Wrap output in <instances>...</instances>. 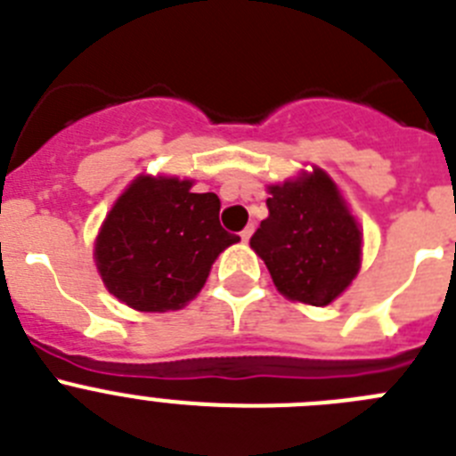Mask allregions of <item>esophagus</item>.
Instances as JSON below:
<instances>
[{"mask_svg":"<svg viewBox=\"0 0 456 456\" xmlns=\"http://www.w3.org/2000/svg\"><path fill=\"white\" fill-rule=\"evenodd\" d=\"M252 233H254V224H248V227H245L243 232H240V238H243L245 243H248L249 238H252Z\"/></svg>","mask_w":456,"mask_h":456,"instance_id":"obj_1","label":"esophagus"}]
</instances>
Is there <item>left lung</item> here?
<instances>
[{
  "mask_svg": "<svg viewBox=\"0 0 456 456\" xmlns=\"http://www.w3.org/2000/svg\"><path fill=\"white\" fill-rule=\"evenodd\" d=\"M270 216L249 240L290 302L327 306L352 286L363 258V229L338 183L311 166L268 183Z\"/></svg>",
  "mask_w": 456,
  "mask_h": 456,
  "instance_id": "8db88e82",
  "label": "left lung"
}]
</instances>
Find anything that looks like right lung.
I'll list each match as a JSON object with an SVG mask.
<instances>
[{"instance_id":"add662e5","label":"right lung","mask_w":456,"mask_h":456,"mask_svg":"<svg viewBox=\"0 0 456 456\" xmlns=\"http://www.w3.org/2000/svg\"><path fill=\"white\" fill-rule=\"evenodd\" d=\"M192 186L195 179L142 172L106 213L93 258L106 290L129 309H183L216 258L240 240L220 227L218 195Z\"/></svg>"}]
</instances>
